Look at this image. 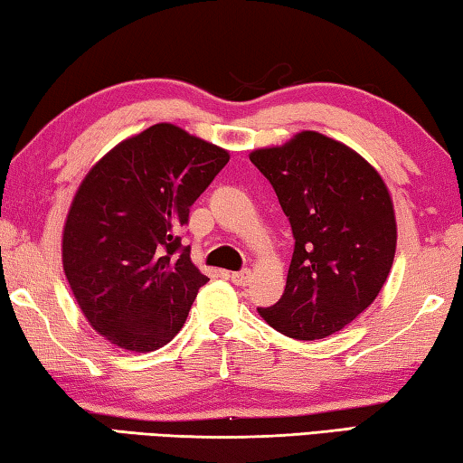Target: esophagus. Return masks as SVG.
<instances>
[{
    "label": "esophagus",
    "instance_id": "34e87169",
    "mask_svg": "<svg viewBox=\"0 0 463 463\" xmlns=\"http://www.w3.org/2000/svg\"><path fill=\"white\" fill-rule=\"evenodd\" d=\"M230 279H232V283H233V285H238V287H246V285H250V281H252V270H250V269H244V270L232 272Z\"/></svg>",
    "mask_w": 463,
    "mask_h": 463
}]
</instances>
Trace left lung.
I'll list each match as a JSON object with an SVG mask.
<instances>
[{
	"mask_svg": "<svg viewBox=\"0 0 463 463\" xmlns=\"http://www.w3.org/2000/svg\"><path fill=\"white\" fill-rule=\"evenodd\" d=\"M250 162L275 188L295 240L285 293L259 314L289 338L335 335L388 279L396 254L388 188L359 154L316 131L256 149Z\"/></svg>",
	"mask_w": 463,
	"mask_h": 463,
	"instance_id": "obj_1",
	"label": "left lung"
}]
</instances>
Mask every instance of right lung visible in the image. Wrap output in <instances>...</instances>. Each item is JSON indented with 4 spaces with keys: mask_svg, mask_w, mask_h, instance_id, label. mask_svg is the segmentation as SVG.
I'll use <instances>...</instances> for the list:
<instances>
[{
    "mask_svg": "<svg viewBox=\"0 0 463 463\" xmlns=\"http://www.w3.org/2000/svg\"><path fill=\"white\" fill-rule=\"evenodd\" d=\"M227 162L225 149L160 123L83 178L63 230V270L83 316L112 345L149 353L184 326L209 279L178 232Z\"/></svg>",
    "mask_w": 463,
    "mask_h": 463,
    "instance_id": "right-lung-1",
    "label": "right lung"
}]
</instances>
